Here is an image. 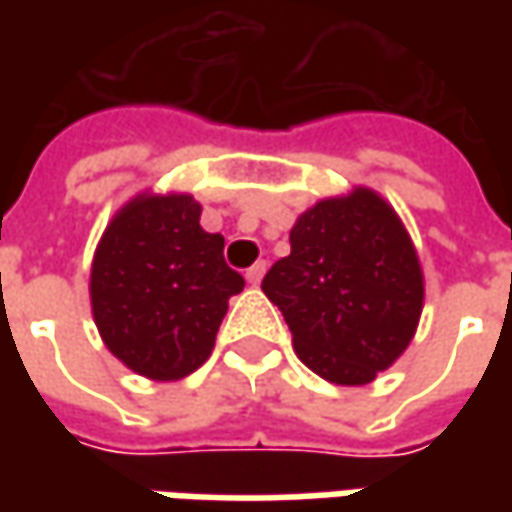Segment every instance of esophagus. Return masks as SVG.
<instances>
[{
  "instance_id": "1",
  "label": "esophagus",
  "mask_w": 512,
  "mask_h": 512,
  "mask_svg": "<svg viewBox=\"0 0 512 512\" xmlns=\"http://www.w3.org/2000/svg\"><path fill=\"white\" fill-rule=\"evenodd\" d=\"M265 270H267V265L265 262H256V265L253 267H247V282H250V285H259V282H262V276H265Z\"/></svg>"
}]
</instances>
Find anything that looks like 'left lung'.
I'll return each instance as SVG.
<instances>
[{
  "label": "left lung",
  "mask_w": 512,
  "mask_h": 512,
  "mask_svg": "<svg viewBox=\"0 0 512 512\" xmlns=\"http://www.w3.org/2000/svg\"><path fill=\"white\" fill-rule=\"evenodd\" d=\"M299 359L336 384H367L410 344L422 316L419 256L393 207L353 190L305 210L290 256L262 279Z\"/></svg>",
  "instance_id": "obj_1"
}]
</instances>
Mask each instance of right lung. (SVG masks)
I'll return each instance as SVG.
<instances>
[{
  "mask_svg": "<svg viewBox=\"0 0 512 512\" xmlns=\"http://www.w3.org/2000/svg\"><path fill=\"white\" fill-rule=\"evenodd\" d=\"M193 196H139L116 213L93 256L90 305L108 350L130 370L173 382L202 367L227 299L245 279L225 236L199 225Z\"/></svg>",
  "mask_w": 512,
  "mask_h": 512,
  "instance_id": "add662e5",
  "label": "right lung"
}]
</instances>
